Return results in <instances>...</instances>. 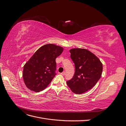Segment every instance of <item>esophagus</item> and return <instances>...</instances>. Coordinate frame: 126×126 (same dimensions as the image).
I'll use <instances>...</instances> for the list:
<instances>
[{
	"instance_id": "1",
	"label": "esophagus",
	"mask_w": 126,
	"mask_h": 126,
	"mask_svg": "<svg viewBox=\"0 0 126 126\" xmlns=\"http://www.w3.org/2000/svg\"><path fill=\"white\" fill-rule=\"evenodd\" d=\"M61 74H62V75H63V76H64L66 75V72L65 71H63V72L62 73H61Z\"/></svg>"
}]
</instances>
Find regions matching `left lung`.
<instances>
[{"instance_id":"1","label":"left lung","mask_w":126,"mask_h":126,"mask_svg":"<svg viewBox=\"0 0 126 126\" xmlns=\"http://www.w3.org/2000/svg\"><path fill=\"white\" fill-rule=\"evenodd\" d=\"M70 52L75 72L67 84L74 93L83 94L92 89L100 78L102 64L98 57L87 49L74 48Z\"/></svg>"}]
</instances>
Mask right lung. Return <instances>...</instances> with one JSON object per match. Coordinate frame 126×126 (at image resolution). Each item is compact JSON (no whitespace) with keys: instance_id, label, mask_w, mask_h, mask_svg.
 <instances>
[{"instance_id":"1","label":"right lung","mask_w":126,"mask_h":126,"mask_svg":"<svg viewBox=\"0 0 126 126\" xmlns=\"http://www.w3.org/2000/svg\"><path fill=\"white\" fill-rule=\"evenodd\" d=\"M63 47L54 44L43 46L24 66V81L28 89L39 92L46 88L56 75V59L63 51Z\"/></svg>"}]
</instances>
